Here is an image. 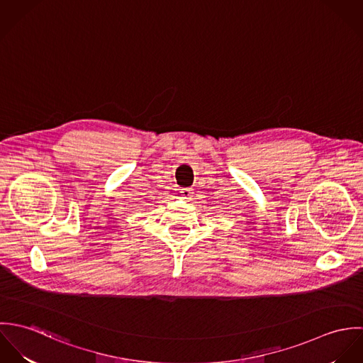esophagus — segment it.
<instances>
[{
	"label": "esophagus",
	"instance_id": "1",
	"mask_svg": "<svg viewBox=\"0 0 363 363\" xmlns=\"http://www.w3.org/2000/svg\"><path fill=\"white\" fill-rule=\"evenodd\" d=\"M180 193H182V194H180L182 199H184L186 201H190V200L193 199V194H194L191 189H183Z\"/></svg>",
	"mask_w": 363,
	"mask_h": 363
}]
</instances>
